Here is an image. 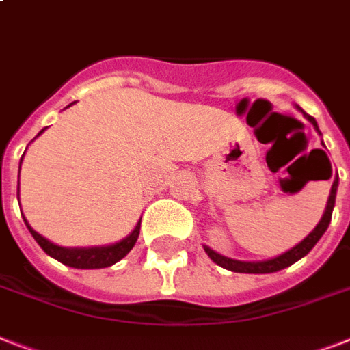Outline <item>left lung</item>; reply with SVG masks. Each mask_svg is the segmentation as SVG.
<instances>
[{"label": "left lung", "mask_w": 350, "mask_h": 350, "mask_svg": "<svg viewBox=\"0 0 350 350\" xmlns=\"http://www.w3.org/2000/svg\"><path fill=\"white\" fill-rule=\"evenodd\" d=\"M305 114V112H304ZM305 118L314 125V129L320 132L318 129V123L312 116L309 114H305ZM336 189H338V178L334 180L332 183V189H331V196H329V202H327V208H325V214H323V218L318 225H316V229L304 239V241H299L296 247H293L291 250H287L285 254L278 256V258H272V260H267V261H238V260H230V258H225V256L218 254V252H214L213 249H208L205 247V252L211 256V260L214 263H218L219 267H224L227 271H232V272H247V274H267V272H276V271H282L285 267L293 265L296 263L298 260H301L305 254H309L310 249L318 243V239L323 236V232L327 230L329 224H331V218H332V208H334V202H336Z\"/></svg>", "instance_id": "obj_1"}]
</instances>
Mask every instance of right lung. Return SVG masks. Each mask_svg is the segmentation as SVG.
I'll list each match as a JSON object with an SVG mask.
<instances>
[{
    "label": "right lung",
    "instance_id": "add662e5",
    "mask_svg": "<svg viewBox=\"0 0 350 350\" xmlns=\"http://www.w3.org/2000/svg\"><path fill=\"white\" fill-rule=\"evenodd\" d=\"M25 224H27V219H25ZM139 224L136 225V229L132 230L125 239H121L118 243L109 245V247H92V249H65V247H57V245L51 243L49 239L43 238L41 234L36 232L29 224H27V227H29L30 234L34 236V239L38 241L41 249L45 250L49 256H52L54 260L62 261L63 265L74 267V269H103V267L114 265L116 261H120L121 258H125L129 254V250L134 247L137 236H139Z\"/></svg>",
    "mask_w": 350,
    "mask_h": 350
}]
</instances>
